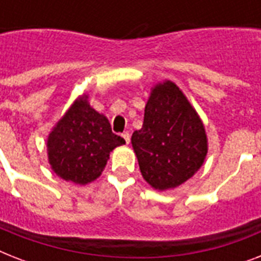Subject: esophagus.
<instances>
[{"instance_id": "1", "label": "esophagus", "mask_w": 261, "mask_h": 261, "mask_svg": "<svg viewBox=\"0 0 261 261\" xmlns=\"http://www.w3.org/2000/svg\"><path fill=\"white\" fill-rule=\"evenodd\" d=\"M122 137H123V138H124L126 143H130V133H128V131H126V133H123Z\"/></svg>"}]
</instances>
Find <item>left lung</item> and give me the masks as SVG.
Instances as JSON below:
<instances>
[{
  "mask_svg": "<svg viewBox=\"0 0 261 261\" xmlns=\"http://www.w3.org/2000/svg\"><path fill=\"white\" fill-rule=\"evenodd\" d=\"M131 145L143 178L154 190L176 188L204 163L207 135L198 112L172 81L157 84Z\"/></svg>",
  "mask_w": 261,
  "mask_h": 261,
  "instance_id": "1",
  "label": "left lung"
}]
</instances>
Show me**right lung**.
Returning <instances> with one entry per match:
<instances>
[{
  "label": "right lung",
  "mask_w": 261,
  "mask_h": 261,
  "mask_svg": "<svg viewBox=\"0 0 261 261\" xmlns=\"http://www.w3.org/2000/svg\"><path fill=\"white\" fill-rule=\"evenodd\" d=\"M124 143L122 137L112 133L108 119L94 111L84 94L48 134V163L61 178L85 186L101 174L111 151Z\"/></svg>",
  "instance_id": "right-lung-1"
}]
</instances>
